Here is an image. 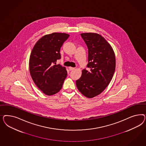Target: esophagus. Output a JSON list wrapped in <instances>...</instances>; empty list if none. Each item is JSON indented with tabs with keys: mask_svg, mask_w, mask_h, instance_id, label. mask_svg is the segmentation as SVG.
Returning <instances> with one entry per match:
<instances>
[{
	"mask_svg": "<svg viewBox=\"0 0 146 146\" xmlns=\"http://www.w3.org/2000/svg\"><path fill=\"white\" fill-rule=\"evenodd\" d=\"M68 68H69V70H70V71H72V70H74V69H75V68H74V67H68Z\"/></svg>",
	"mask_w": 146,
	"mask_h": 146,
	"instance_id": "34e87169",
	"label": "esophagus"
}]
</instances>
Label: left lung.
Masks as SVG:
<instances>
[{"instance_id":"obj_1","label":"left lung","mask_w":146,"mask_h":146,"mask_svg":"<svg viewBox=\"0 0 146 146\" xmlns=\"http://www.w3.org/2000/svg\"><path fill=\"white\" fill-rule=\"evenodd\" d=\"M88 49V70L84 69L76 87L84 96L95 97L106 88L115 73V58L113 50L106 39L94 33L81 34Z\"/></svg>"}]
</instances>
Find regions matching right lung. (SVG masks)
Listing matches in <instances>:
<instances>
[{"label": "right lung", "mask_w": 146, "mask_h": 146, "mask_svg": "<svg viewBox=\"0 0 146 146\" xmlns=\"http://www.w3.org/2000/svg\"><path fill=\"white\" fill-rule=\"evenodd\" d=\"M70 35L53 33L43 36L35 44L29 58V71L37 87L46 95L62 89L67 75L66 68L56 62L61 58L60 50Z\"/></svg>", "instance_id": "1"}]
</instances>
